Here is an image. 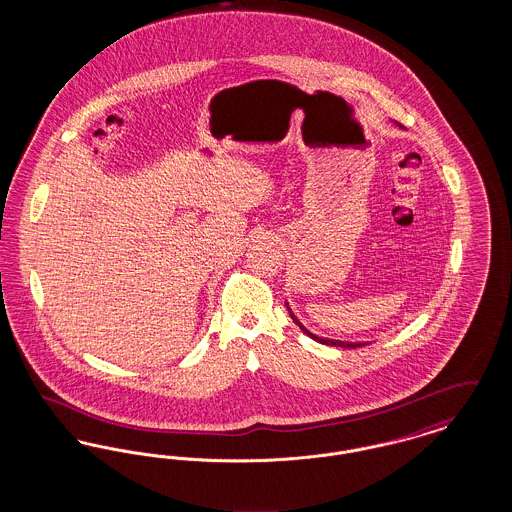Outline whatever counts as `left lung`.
Masks as SVG:
<instances>
[{
  "mask_svg": "<svg viewBox=\"0 0 512 512\" xmlns=\"http://www.w3.org/2000/svg\"><path fill=\"white\" fill-rule=\"evenodd\" d=\"M397 126H401V124H397ZM286 307H288V311H290V317L293 318V322H295V324H297V326H299V328H301V330H303V332H305L309 338H313V340L318 341V343H324V345H334V347H343V349H347V347H349V349H355V347H361V345H368L366 341H340L328 340V338H318V336H315L313 332H309V330H307V328H305V326H303V324L297 320V317L293 315L292 309H290V305H288V303H286Z\"/></svg>",
  "mask_w": 512,
  "mask_h": 512,
  "instance_id": "1",
  "label": "left lung"
}]
</instances>
